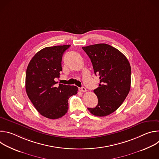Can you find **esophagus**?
<instances>
[{
  "instance_id": "1",
  "label": "esophagus",
  "mask_w": 159,
  "mask_h": 159,
  "mask_svg": "<svg viewBox=\"0 0 159 159\" xmlns=\"http://www.w3.org/2000/svg\"><path fill=\"white\" fill-rule=\"evenodd\" d=\"M79 90H80V92H83V93H85L87 91L85 87H82L79 88Z\"/></svg>"
}]
</instances>
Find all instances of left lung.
<instances>
[{
  "label": "left lung",
  "instance_id": "obj_1",
  "mask_svg": "<svg viewBox=\"0 0 159 159\" xmlns=\"http://www.w3.org/2000/svg\"><path fill=\"white\" fill-rule=\"evenodd\" d=\"M82 49L100 79L99 87L94 90L98 104L95 107L87 109L94 116H107L122 104L129 92L130 64L121 52L107 44L89 45Z\"/></svg>",
  "mask_w": 159,
  "mask_h": 159
}]
</instances>
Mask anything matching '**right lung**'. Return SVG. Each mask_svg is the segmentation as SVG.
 <instances>
[{"label": "right lung", "instance_id": "add662e5", "mask_svg": "<svg viewBox=\"0 0 159 159\" xmlns=\"http://www.w3.org/2000/svg\"><path fill=\"white\" fill-rule=\"evenodd\" d=\"M70 45L46 47L35 54L26 74L27 95L36 110L49 119L61 118L69 109L68 100L77 94L78 87L59 84L63 53Z\"/></svg>", "mask_w": 159, "mask_h": 159}]
</instances>
